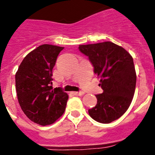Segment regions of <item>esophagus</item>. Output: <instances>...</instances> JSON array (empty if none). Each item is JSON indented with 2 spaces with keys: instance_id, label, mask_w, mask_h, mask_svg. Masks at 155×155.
I'll use <instances>...</instances> for the list:
<instances>
[{
  "instance_id": "obj_1",
  "label": "esophagus",
  "mask_w": 155,
  "mask_h": 155,
  "mask_svg": "<svg viewBox=\"0 0 155 155\" xmlns=\"http://www.w3.org/2000/svg\"><path fill=\"white\" fill-rule=\"evenodd\" d=\"M72 93L74 95H83L85 94L83 92H73Z\"/></svg>"
}]
</instances>
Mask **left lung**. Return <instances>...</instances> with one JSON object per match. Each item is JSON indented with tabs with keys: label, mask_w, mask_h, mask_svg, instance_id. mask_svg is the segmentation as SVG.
I'll list each match as a JSON object with an SVG mask.
<instances>
[{
	"label": "left lung",
	"mask_w": 155,
	"mask_h": 155,
	"mask_svg": "<svg viewBox=\"0 0 155 155\" xmlns=\"http://www.w3.org/2000/svg\"><path fill=\"white\" fill-rule=\"evenodd\" d=\"M79 49L89 56L103 90L95 95L97 104L89 109V115L98 122L110 123L125 114L134 97L136 72L132 56L110 41L79 45Z\"/></svg>",
	"instance_id": "obj_1"
}]
</instances>
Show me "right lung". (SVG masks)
Segmentation results:
<instances>
[{"label": "right lung", "instance_id": "obj_1", "mask_svg": "<svg viewBox=\"0 0 155 155\" xmlns=\"http://www.w3.org/2000/svg\"><path fill=\"white\" fill-rule=\"evenodd\" d=\"M64 47L43 44L24 57L15 75L18 102L34 123L49 125L61 117L68 95L61 88L53 89V69Z\"/></svg>", "mask_w": 155, "mask_h": 155}]
</instances>
